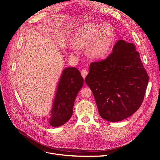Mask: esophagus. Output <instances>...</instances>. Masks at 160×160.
I'll return each mask as SVG.
<instances>
[{"label": "esophagus", "instance_id": "obj_1", "mask_svg": "<svg viewBox=\"0 0 160 160\" xmlns=\"http://www.w3.org/2000/svg\"><path fill=\"white\" fill-rule=\"evenodd\" d=\"M88 72L86 71V70H82L81 71V74L82 76V77L85 79V78L86 77V76L88 75Z\"/></svg>", "mask_w": 160, "mask_h": 160}]
</instances>
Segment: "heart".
Instances as JSON below:
<instances>
[{
  "mask_svg": "<svg viewBox=\"0 0 160 160\" xmlns=\"http://www.w3.org/2000/svg\"><path fill=\"white\" fill-rule=\"evenodd\" d=\"M114 40L115 32L110 25L89 22L76 32L69 52L71 56L76 58L80 55V48L89 45V56L102 59L110 52Z\"/></svg>",
  "mask_w": 160,
  "mask_h": 160,
  "instance_id": "b5f03b06",
  "label": "heart"
}]
</instances>
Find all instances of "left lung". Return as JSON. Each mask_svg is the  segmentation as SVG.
<instances>
[{
    "instance_id": "obj_1",
    "label": "left lung",
    "mask_w": 160,
    "mask_h": 160,
    "mask_svg": "<svg viewBox=\"0 0 160 160\" xmlns=\"http://www.w3.org/2000/svg\"><path fill=\"white\" fill-rule=\"evenodd\" d=\"M85 81L93 92L100 117L118 122L141 105L148 75L135 45L119 40L104 60L90 64Z\"/></svg>"
}]
</instances>
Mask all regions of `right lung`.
<instances>
[{
  "mask_svg": "<svg viewBox=\"0 0 160 160\" xmlns=\"http://www.w3.org/2000/svg\"><path fill=\"white\" fill-rule=\"evenodd\" d=\"M83 84V79L77 68L67 67L63 70L48 119L51 127H61L71 119L75 99Z\"/></svg>",
  "mask_w": 160,
  "mask_h": 160,
  "instance_id": "1",
  "label": "right lung"
}]
</instances>
